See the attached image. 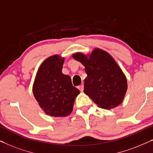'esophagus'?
Wrapping results in <instances>:
<instances>
[{"label":"esophagus","mask_w":153,"mask_h":153,"mask_svg":"<svg viewBox=\"0 0 153 153\" xmlns=\"http://www.w3.org/2000/svg\"><path fill=\"white\" fill-rule=\"evenodd\" d=\"M78 88L80 89V91H83V90H84V85H83L82 84L80 85V86H78Z\"/></svg>","instance_id":"1"}]
</instances>
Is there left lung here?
<instances>
[{"mask_svg": "<svg viewBox=\"0 0 153 153\" xmlns=\"http://www.w3.org/2000/svg\"><path fill=\"white\" fill-rule=\"evenodd\" d=\"M72 56L85 67V94L103 109L110 110L121 104L127 90V78L109 53L94 48L90 54L76 52Z\"/></svg>", "mask_w": 153, "mask_h": 153, "instance_id": "left-lung-1", "label": "left lung"}]
</instances>
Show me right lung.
Masks as SVG:
<instances>
[{"instance_id": "1", "label": "right lung", "mask_w": 153, "mask_h": 153, "mask_svg": "<svg viewBox=\"0 0 153 153\" xmlns=\"http://www.w3.org/2000/svg\"><path fill=\"white\" fill-rule=\"evenodd\" d=\"M64 58L59 54L47 58L36 73L33 93L46 115L66 117L72 113L80 90L73 86L71 77L62 73Z\"/></svg>"}]
</instances>
